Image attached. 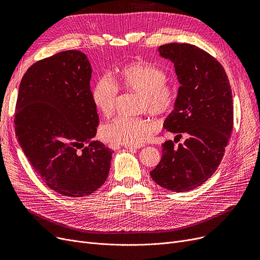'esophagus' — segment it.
Here are the masks:
<instances>
[{
  "label": "esophagus",
  "mask_w": 260,
  "mask_h": 260,
  "mask_svg": "<svg viewBox=\"0 0 260 260\" xmlns=\"http://www.w3.org/2000/svg\"><path fill=\"white\" fill-rule=\"evenodd\" d=\"M142 145H139V146H133V145H125L124 147L125 148H127L128 151H131V152H135V151H137L138 148H140Z\"/></svg>",
  "instance_id": "esophagus-1"
}]
</instances>
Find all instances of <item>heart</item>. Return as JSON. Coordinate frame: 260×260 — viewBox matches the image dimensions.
<instances>
[{
  "label": "heart",
  "instance_id": "heart-1",
  "mask_svg": "<svg viewBox=\"0 0 260 260\" xmlns=\"http://www.w3.org/2000/svg\"><path fill=\"white\" fill-rule=\"evenodd\" d=\"M167 72L153 63L129 62L122 67L117 83L108 76H101L95 81L91 90L93 105L102 116L111 117L117 108L121 87L141 92V113L167 115L174 108L177 98V88L167 81ZM156 127V121L147 117L119 116L102 126L101 135L107 141L136 146L146 140Z\"/></svg>",
  "mask_w": 260,
  "mask_h": 260
}]
</instances>
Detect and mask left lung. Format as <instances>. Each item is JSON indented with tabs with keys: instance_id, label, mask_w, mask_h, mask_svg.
Listing matches in <instances>:
<instances>
[{
	"instance_id": "1",
	"label": "left lung",
	"mask_w": 260,
	"mask_h": 260,
	"mask_svg": "<svg viewBox=\"0 0 260 260\" xmlns=\"http://www.w3.org/2000/svg\"><path fill=\"white\" fill-rule=\"evenodd\" d=\"M159 52L174 63L180 83L163 127L177 134L175 139H186L178 146L163 143L161 160L149 174L162 187L186 192L220 165L233 129V95L224 68L209 52L186 43L161 45Z\"/></svg>"
}]
</instances>
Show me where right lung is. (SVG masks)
<instances>
[{"label":"right lung","mask_w":260,"mask_h":260,"mask_svg":"<svg viewBox=\"0 0 260 260\" xmlns=\"http://www.w3.org/2000/svg\"><path fill=\"white\" fill-rule=\"evenodd\" d=\"M91 67L80 50H65L32 64L16 104L20 145L48 187L68 197L93 193L106 180L113 151L93 140L99 117L89 81Z\"/></svg>","instance_id":"right-lung-1"}]
</instances>
